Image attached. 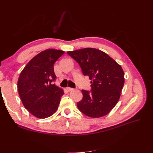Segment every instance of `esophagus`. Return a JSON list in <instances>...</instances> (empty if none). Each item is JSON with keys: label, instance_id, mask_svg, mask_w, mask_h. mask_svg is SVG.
I'll list each match as a JSON object with an SVG mask.
<instances>
[{"label": "esophagus", "instance_id": "obj_1", "mask_svg": "<svg viewBox=\"0 0 153 153\" xmlns=\"http://www.w3.org/2000/svg\"><path fill=\"white\" fill-rule=\"evenodd\" d=\"M66 89H67V91H69V92H70V91H71L73 90V88H71V87H67Z\"/></svg>", "mask_w": 153, "mask_h": 153}]
</instances>
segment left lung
Listing matches in <instances>:
<instances>
[{
  "label": "left lung",
  "instance_id": "1",
  "mask_svg": "<svg viewBox=\"0 0 153 153\" xmlns=\"http://www.w3.org/2000/svg\"><path fill=\"white\" fill-rule=\"evenodd\" d=\"M67 53L79 64L83 75L91 80V91L82 90L77 107L87 116L101 117L108 114L119 100L124 83L121 66L98 49L86 48Z\"/></svg>",
  "mask_w": 153,
  "mask_h": 153
}]
</instances>
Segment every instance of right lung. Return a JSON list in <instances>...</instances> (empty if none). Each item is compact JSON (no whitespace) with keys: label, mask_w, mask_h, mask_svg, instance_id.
<instances>
[{"label":"right lung","mask_w":153,"mask_h":153,"mask_svg":"<svg viewBox=\"0 0 153 153\" xmlns=\"http://www.w3.org/2000/svg\"><path fill=\"white\" fill-rule=\"evenodd\" d=\"M64 51L47 49L36 55L20 73L18 91L25 108L34 116L45 119L56 112L64 91L56 80L53 65Z\"/></svg>","instance_id":"obj_1"}]
</instances>
